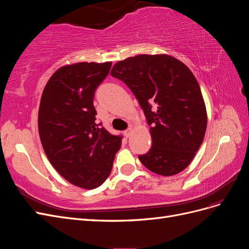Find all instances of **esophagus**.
Here are the masks:
<instances>
[{"label": "esophagus", "mask_w": 249, "mask_h": 249, "mask_svg": "<svg viewBox=\"0 0 249 249\" xmlns=\"http://www.w3.org/2000/svg\"><path fill=\"white\" fill-rule=\"evenodd\" d=\"M124 134L125 137H130L131 134H132V127H129V129H126V130L124 132Z\"/></svg>", "instance_id": "34e87169"}]
</instances>
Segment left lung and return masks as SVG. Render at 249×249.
I'll list each match as a JSON object with an SVG mask.
<instances>
[{"instance_id": "obj_1", "label": "left lung", "mask_w": 249, "mask_h": 249, "mask_svg": "<svg viewBox=\"0 0 249 249\" xmlns=\"http://www.w3.org/2000/svg\"><path fill=\"white\" fill-rule=\"evenodd\" d=\"M111 76L132 90L150 125L153 145L138 156L140 162L164 177L183 171L207 129L206 105L192 71L169 55H138L115 63Z\"/></svg>"}]
</instances>
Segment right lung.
I'll return each mask as SVG.
<instances>
[{"label": "right lung", "mask_w": 249, "mask_h": 249, "mask_svg": "<svg viewBox=\"0 0 249 249\" xmlns=\"http://www.w3.org/2000/svg\"><path fill=\"white\" fill-rule=\"evenodd\" d=\"M111 65L80 62L60 67L40 100L38 131L44 153L60 176L84 189L107 179L122 145V136L95 122L94 93Z\"/></svg>", "instance_id": "right-lung-1"}]
</instances>
